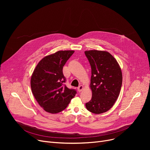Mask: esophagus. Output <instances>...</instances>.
I'll return each mask as SVG.
<instances>
[{"mask_svg":"<svg viewBox=\"0 0 150 150\" xmlns=\"http://www.w3.org/2000/svg\"><path fill=\"white\" fill-rule=\"evenodd\" d=\"M83 89V86L82 85L80 86L79 87H78V88H77V90L78 92H81Z\"/></svg>","mask_w":150,"mask_h":150,"instance_id":"34e87169","label":"esophagus"}]
</instances>
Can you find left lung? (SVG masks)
Masks as SVG:
<instances>
[{
	"mask_svg": "<svg viewBox=\"0 0 150 150\" xmlns=\"http://www.w3.org/2000/svg\"><path fill=\"white\" fill-rule=\"evenodd\" d=\"M84 53L91 67V100L86 103L90 112L99 114L111 109L119 97L122 73L117 60L106 51L88 50Z\"/></svg>",
	"mask_w": 150,
	"mask_h": 150,
	"instance_id": "obj_1",
	"label": "left lung"
}]
</instances>
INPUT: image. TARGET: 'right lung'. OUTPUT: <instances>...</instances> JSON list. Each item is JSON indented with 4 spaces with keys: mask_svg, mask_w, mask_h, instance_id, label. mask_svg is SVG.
Segmentation results:
<instances>
[{
    "mask_svg": "<svg viewBox=\"0 0 150 150\" xmlns=\"http://www.w3.org/2000/svg\"><path fill=\"white\" fill-rule=\"evenodd\" d=\"M74 53L61 50L45 57L39 62L31 77V91L44 111L57 114L65 109L76 91L64 84L62 68Z\"/></svg>",
    "mask_w": 150,
    "mask_h": 150,
    "instance_id": "1",
    "label": "right lung"
}]
</instances>
